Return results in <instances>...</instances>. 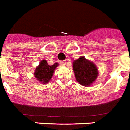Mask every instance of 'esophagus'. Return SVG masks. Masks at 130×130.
<instances>
[{"mask_svg":"<svg viewBox=\"0 0 130 130\" xmlns=\"http://www.w3.org/2000/svg\"><path fill=\"white\" fill-rule=\"evenodd\" d=\"M66 63H67V61H61L60 62V64L61 66H65Z\"/></svg>","mask_w":130,"mask_h":130,"instance_id":"1","label":"esophagus"}]
</instances>
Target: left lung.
<instances>
[{
  "instance_id": "1",
  "label": "left lung",
  "mask_w": 130,
  "mask_h": 130,
  "mask_svg": "<svg viewBox=\"0 0 130 130\" xmlns=\"http://www.w3.org/2000/svg\"><path fill=\"white\" fill-rule=\"evenodd\" d=\"M73 71L77 81L82 85H90L98 75V71L95 65L84 57L76 59L73 63Z\"/></svg>"
}]
</instances>
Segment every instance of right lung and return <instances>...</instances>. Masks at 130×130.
I'll use <instances>...</instances> for the list:
<instances>
[{"mask_svg":"<svg viewBox=\"0 0 130 130\" xmlns=\"http://www.w3.org/2000/svg\"><path fill=\"white\" fill-rule=\"evenodd\" d=\"M58 66L57 63H54L52 66L47 64L46 60H42L39 66L36 68L34 73L35 77L42 83L45 84L50 81L54 73V71Z\"/></svg>","mask_w":130,"mask_h":130,"instance_id":"1","label":"right lung"}]
</instances>
